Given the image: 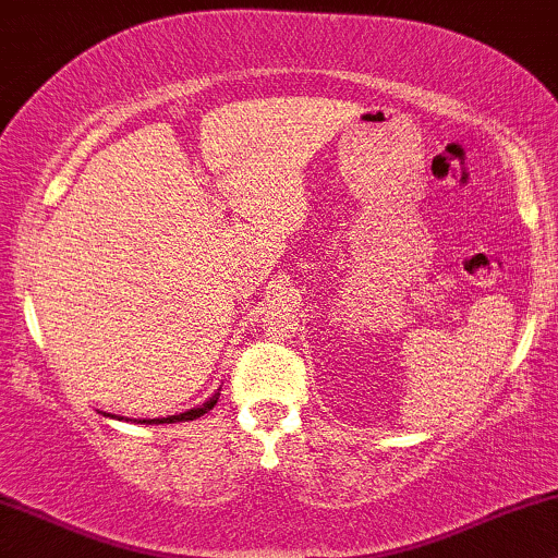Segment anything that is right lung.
Here are the masks:
<instances>
[{"mask_svg": "<svg viewBox=\"0 0 558 558\" xmlns=\"http://www.w3.org/2000/svg\"><path fill=\"white\" fill-rule=\"evenodd\" d=\"M219 401V390L215 396L209 398V401H204L202 405H196V409H189L183 411V414H175V416H162V418H140V424H175V422H194V418L204 416L206 411H211ZM116 418H123V416H116Z\"/></svg>", "mask_w": 558, "mask_h": 558, "instance_id": "1", "label": "right lung"}]
</instances>
